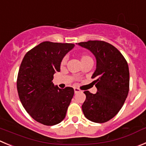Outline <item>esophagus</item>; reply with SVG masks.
Returning a JSON list of instances; mask_svg holds the SVG:
<instances>
[{
  "mask_svg": "<svg viewBox=\"0 0 146 146\" xmlns=\"http://www.w3.org/2000/svg\"><path fill=\"white\" fill-rule=\"evenodd\" d=\"M74 92H75V93L77 94V93H78V92H81V90H80L79 88H74Z\"/></svg>",
  "mask_w": 146,
  "mask_h": 146,
  "instance_id": "1",
  "label": "esophagus"
}]
</instances>
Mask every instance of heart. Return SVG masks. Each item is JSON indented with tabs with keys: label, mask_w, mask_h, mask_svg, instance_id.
Segmentation results:
<instances>
[{
	"label": "heart",
	"mask_w": 146,
	"mask_h": 146,
	"mask_svg": "<svg viewBox=\"0 0 146 146\" xmlns=\"http://www.w3.org/2000/svg\"><path fill=\"white\" fill-rule=\"evenodd\" d=\"M80 60H81V62L84 63V62H87V61H89V60H92V58L88 55V54H81V56H80ZM65 62H66V58H63L61 60V65H65Z\"/></svg>",
	"instance_id": "obj_1"
}]
</instances>
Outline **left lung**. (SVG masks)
I'll return each instance as SVG.
<instances>
[{
  "mask_svg": "<svg viewBox=\"0 0 146 146\" xmlns=\"http://www.w3.org/2000/svg\"><path fill=\"white\" fill-rule=\"evenodd\" d=\"M78 44L89 50L96 59V69L92 78L97 92H84L83 112L92 122L104 123L119 112L128 94V65L122 53L108 42L90 40Z\"/></svg>",
  "mask_w": 146,
  "mask_h": 146,
  "instance_id": "8db88e82",
  "label": "left lung"
}]
</instances>
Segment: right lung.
<instances>
[{"instance_id":"1","label":"right lung","mask_w":146,"mask_h":146,"mask_svg":"<svg viewBox=\"0 0 146 146\" xmlns=\"http://www.w3.org/2000/svg\"><path fill=\"white\" fill-rule=\"evenodd\" d=\"M73 47L70 43L43 42L27 52L20 65L16 82L20 101L30 116L42 125H57L65 117L74 89H61L52 81Z\"/></svg>"}]
</instances>
